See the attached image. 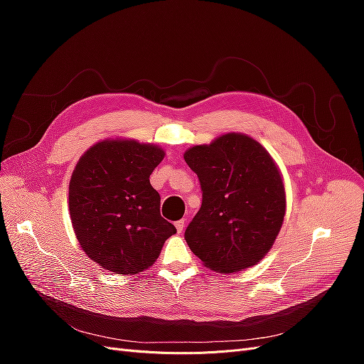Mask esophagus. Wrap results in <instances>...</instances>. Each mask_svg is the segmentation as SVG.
<instances>
[{
  "mask_svg": "<svg viewBox=\"0 0 364 364\" xmlns=\"http://www.w3.org/2000/svg\"><path fill=\"white\" fill-rule=\"evenodd\" d=\"M174 226H176V230H178V234H182L183 228H185V222H183V220H179V222L174 223Z\"/></svg>",
  "mask_w": 364,
  "mask_h": 364,
  "instance_id": "1",
  "label": "esophagus"
}]
</instances>
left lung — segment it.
<instances>
[{
  "mask_svg": "<svg viewBox=\"0 0 364 364\" xmlns=\"http://www.w3.org/2000/svg\"><path fill=\"white\" fill-rule=\"evenodd\" d=\"M185 162L200 181L203 200L185 240L203 266L238 273L267 255L287 211L282 173L252 136L228 132L193 146Z\"/></svg>",
  "mask_w": 364,
  "mask_h": 364,
  "instance_id": "left-lung-1",
  "label": "left lung"
}]
</instances>
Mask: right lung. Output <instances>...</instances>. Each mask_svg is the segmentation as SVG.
Returning a JSON list of instances; mask_svg holds the SVG:
<instances>
[{
	"instance_id": "right-lung-1",
	"label": "right lung",
	"mask_w": 364,
	"mask_h": 364,
	"mask_svg": "<svg viewBox=\"0 0 364 364\" xmlns=\"http://www.w3.org/2000/svg\"><path fill=\"white\" fill-rule=\"evenodd\" d=\"M162 147L130 138L95 142L77 161L70 179V218L82 250L121 277L147 270L176 228L161 217L150 174Z\"/></svg>"
}]
</instances>
